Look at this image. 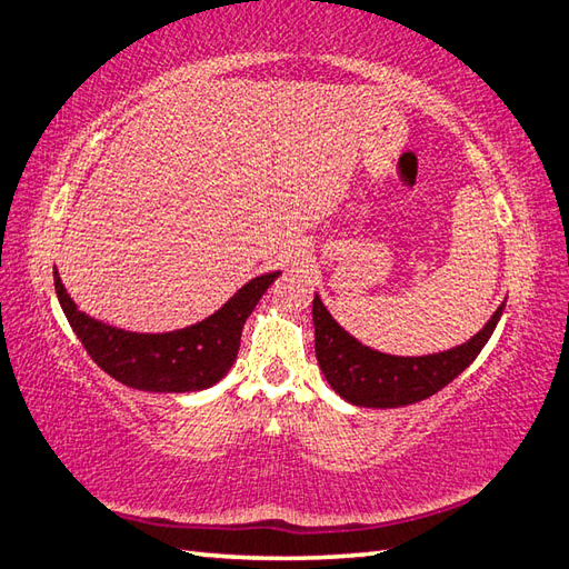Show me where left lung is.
Wrapping results in <instances>:
<instances>
[{"label": "left lung", "mask_w": 569, "mask_h": 569, "mask_svg": "<svg viewBox=\"0 0 569 569\" xmlns=\"http://www.w3.org/2000/svg\"><path fill=\"white\" fill-rule=\"evenodd\" d=\"M507 301L465 343L428 356H389L360 343L340 326L319 295H313L311 319L317 338V360L326 382L340 399L362 409H397L428 399L470 368V362L495 333Z\"/></svg>", "instance_id": "left-lung-1"}]
</instances>
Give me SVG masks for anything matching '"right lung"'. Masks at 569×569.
Listing matches in <instances>:
<instances>
[{"label":"right lung","instance_id":"add662e5","mask_svg":"<svg viewBox=\"0 0 569 569\" xmlns=\"http://www.w3.org/2000/svg\"><path fill=\"white\" fill-rule=\"evenodd\" d=\"M280 274L277 270L252 277L211 317L168 333L123 331L92 319L74 305L58 268L53 270V282L74 336L109 377L131 389L184 395V391L209 389L223 380L241 348L246 319Z\"/></svg>","mask_w":569,"mask_h":569}]
</instances>
